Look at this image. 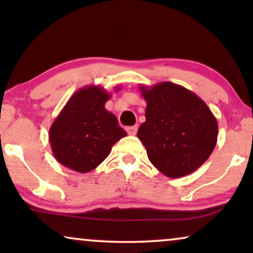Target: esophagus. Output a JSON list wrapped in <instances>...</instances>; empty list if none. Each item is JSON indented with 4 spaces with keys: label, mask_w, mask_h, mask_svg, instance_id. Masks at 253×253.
Instances as JSON below:
<instances>
[{
    "label": "esophagus",
    "mask_w": 253,
    "mask_h": 253,
    "mask_svg": "<svg viewBox=\"0 0 253 253\" xmlns=\"http://www.w3.org/2000/svg\"><path fill=\"white\" fill-rule=\"evenodd\" d=\"M137 130H138L137 126H127L126 127V131H127V133H129V134H136Z\"/></svg>",
    "instance_id": "34e87169"
}]
</instances>
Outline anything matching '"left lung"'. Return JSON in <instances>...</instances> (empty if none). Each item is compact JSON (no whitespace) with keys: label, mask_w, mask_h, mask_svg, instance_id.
I'll return each instance as SVG.
<instances>
[{"label":"left lung","mask_w":253,"mask_h":253,"mask_svg":"<svg viewBox=\"0 0 253 253\" xmlns=\"http://www.w3.org/2000/svg\"><path fill=\"white\" fill-rule=\"evenodd\" d=\"M146 121L137 136L152 165L170 178L196 171L212 154L217 121L209 106L188 88L170 82L140 85Z\"/></svg>","instance_id":"left-lung-1"}]
</instances>
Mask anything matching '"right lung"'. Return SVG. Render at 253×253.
<instances>
[{
	"label": "right lung",
	"instance_id": "1",
	"mask_svg": "<svg viewBox=\"0 0 253 253\" xmlns=\"http://www.w3.org/2000/svg\"><path fill=\"white\" fill-rule=\"evenodd\" d=\"M109 98L101 86L88 85L65 103L49 129L51 151L62 166L82 174L91 171L126 136L116 116L105 108Z\"/></svg>",
	"mask_w": 253,
	"mask_h": 253
}]
</instances>
